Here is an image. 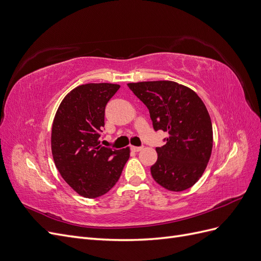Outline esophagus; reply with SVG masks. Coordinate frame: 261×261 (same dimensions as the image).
<instances>
[{"label": "esophagus", "instance_id": "1", "mask_svg": "<svg viewBox=\"0 0 261 261\" xmlns=\"http://www.w3.org/2000/svg\"><path fill=\"white\" fill-rule=\"evenodd\" d=\"M130 149L133 150L134 152H139L140 150L143 149V147H136V146H132V147H130Z\"/></svg>", "mask_w": 261, "mask_h": 261}]
</instances>
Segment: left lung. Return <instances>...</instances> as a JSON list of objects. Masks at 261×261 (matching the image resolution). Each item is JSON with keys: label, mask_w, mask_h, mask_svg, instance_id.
Segmentation results:
<instances>
[{"label": "left lung", "mask_w": 261, "mask_h": 261, "mask_svg": "<svg viewBox=\"0 0 261 261\" xmlns=\"http://www.w3.org/2000/svg\"><path fill=\"white\" fill-rule=\"evenodd\" d=\"M148 108L154 130L169 133L156 147L150 168L158 184L172 192L192 187L206 169L212 150V124L206 106L195 91L175 82L127 84Z\"/></svg>", "instance_id": "1"}]
</instances>
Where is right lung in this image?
I'll return each instance as SVG.
<instances>
[{"instance_id":"obj_1","label":"right lung","mask_w":261,"mask_h":261,"mask_svg":"<svg viewBox=\"0 0 261 261\" xmlns=\"http://www.w3.org/2000/svg\"><path fill=\"white\" fill-rule=\"evenodd\" d=\"M120 85L86 84L63 99L55 114L51 148L62 177L87 198L107 194L118 180L129 158V148L102 146L106 106Z\"/></svg>"}]
</instances>
